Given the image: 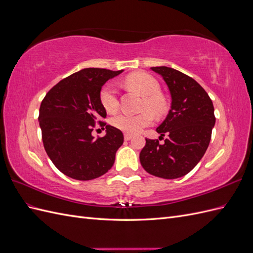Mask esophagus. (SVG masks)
I'll list each match as a JSON object with an SVG mask.
<instances>
[{"label": "esophagus", "mask_w": 253, "mask_h": 253, "mask_svg": "<svg viewBox=\"0 0 253 253\" xmlns=\"http://www.w3.org/2000/svg\"><path fill=\"white\" fill-rule=\"evenodd\" d=\"M132 138H133V135L128 134V133H126V134H125V139H126V140H131Z\"/></svg>", "instance_id": "1"}]
</instances>
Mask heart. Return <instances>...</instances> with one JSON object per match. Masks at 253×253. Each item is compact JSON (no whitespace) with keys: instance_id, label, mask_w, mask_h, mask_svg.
I'll return each instance as SVG.
<instances>
[{"instance_id":"heart-1","label":"heart","mask_w":253,"mask_h":253,"mask_svg":"<svg viewBox=\"0 0 253 253\" xmlns=\"http://www.w3.org/2000/svg\"><path fill=\"white\" fill-rule=\"evenodd\" d=\"M126 83L143 96L141 105L143 112L140 114L121 113L115 116L112 122L115 127L121 131L135 134L152 125L153 116L149 110L156 116H160L166 112L167 103L165 98L159 94L160 85L158 81L147 73H134L129 75L126 79ZM99 100L108 113H114L118 110L119 101L117 90L111 83H106L102 86L99 93ZM145 109L147 111H145Z\"/></svg>"}]
</instances>
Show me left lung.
<instances>
[{"label": "left lung", "instance_id": "obj_1", "mask_svg": "<svg viewBox=\"0 0 253 253\" xmlns=\"http://www.w3.org/2000/svg\"><path fill=\"white\" fill-rule=\"evenodd\" d=\"M166 81L171 93V110L156 131L168 135L165 143L145 138L139 159L143 169L160 178L188 174L200 163L210 143L215 125L212 100L193 78L167 66L151 67Z\"/></svg>", "mask_w": 253, "mask_h": 253}]
</instances>
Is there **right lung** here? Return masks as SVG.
I'll use <instances>...</instances> for the list:
<instances>
[{"instance_id":"add662e5","label":"right lung","mask_w":253,"mask_h":253,"mask_svg":"<svg viewBox=\"0 0 253 253\" xmlns=\"http://www.w3.org/2000/svg\"><path fill=\"white\" fill-rule=\"evenodd\" d=\"M122 71L84 68L58 82L41 102L39 124L44 149L57 169L68 177L90 180L108 172L124 143L120 129L106 126V111L99 100L103 84ZM98 123L107 128L95 140Z\"/></svg>"}]
</instances>
